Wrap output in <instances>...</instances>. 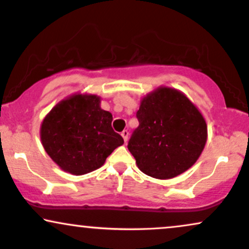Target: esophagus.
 Instances as JSON below:
<instances>
[{
    "label": "esophagus",
    "mask_w": 249,
    "mask_h": 249,
    "mask_svg": "<svg viewBox=\"0 0 249 249\" xmlns=\"http://www.w3.org/2000/svg\"><path fill=\"white\" fill-rule=\"evenodd\" d=\"M122 137L123 139H124V142L126 143L127 142V139H128V131L127 130H124L122 132Z\"/></svg>",
    "instance_id": "1"
}]
</instances>
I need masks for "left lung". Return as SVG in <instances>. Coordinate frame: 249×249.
<instances>
[{"instance_id":"1","label":"left lung","mask_w":249,"mask_h":249,"mask_svg":"<svg viewBox=\"0 0 249 249\" xmlns=\"http://www.w3.org/2000/svg\"><path fill=\"white\" fill-rule=\"evenodd\" d=\"M139 126L127 148L138 168L156 179H171L187 171L206 146L203 115L184 93L159 86L144 95L137 112Z\"/></svg>"}]
</instances>
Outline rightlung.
I'll list each match as a JSON object with an SVG mask.
<instances>
[{"label":"right lung","instance_id":"right-lung-1","mask_svg":"<svg viewBox=\"0 0 249 249\" xmlns=\"http://www.w3.org/2000/svg\"><path fill=\"white\" fill-rule=\"evenodd\" d=\"M112 115L101 108L96 94L74 93L59 101L43 118L41 143L63 171L86 175L105 164L124 140L111 127Z\"/></svg>","mask_w":249,"mask_h":249}]
</instances>
